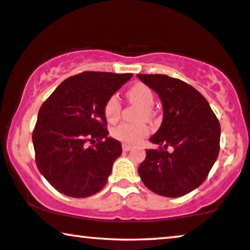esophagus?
I'll return each mask as SVG.
<instances>
[{"instance_id": "1", "label": "esophagus", "mask_w": 250, "mask_h": 250, "mask_svg": "<svg viewBox=\"0 0 250 250\" xmlns=\"http://www.w3.org/2000/svg\"><path fill=\"white\" fill-rule=\"evenodd\" d=\"M122 149H124V151H129V150H131L132 147L129 146V145L124 144V145H122Z\"/></svg>"}]
</instances>
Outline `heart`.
<instances>
[{"label":"heart","mask_w":250,"mask_h":250,"mask_svg":"<svg viewBox=\"0 0 250 250\" xmlns=\"http://www.w3.org/2000/svg\"><path fill=\"white\" fill-rule=\"evenodd\" d=\"M126 96L133 103L139 104L143 107L144 115L146 118H149L151 114L150 107L154 105V94H152L151 89L147 85L138 83L130 87L126 92ZM121 104L119 99L115 95L110 96L104 103L103 112L104 117L109 122H115L120 117ZM149 130L146 125H131V124H121L117 126H114L111 131L115 139L124 141L125 144L136 145L139 144L144 138H146Z\"/></svg>","instance_id":"obj_1"}]
</instances>
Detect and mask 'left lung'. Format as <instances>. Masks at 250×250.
<instances>
[{
	"label": "left lung",
	"instance_id": "left-lung-1",
	"mask_svg": "<svg viewBox=\"0 0 250 250\" xmlns=\"http://www.w3.org/2000/svg\"><path fill=\"white\" fill-rule=\"evenodd\" d=\"M162 101L163 121L150 143L168 152L146 149L138 167L143 183L156 194L178 197L206 181L220 149L221 128L204 96L191 85L162 74H138Z\"/></svg>",
	"mask_w": 250,
	"mask_h": 250
}]
</instances>
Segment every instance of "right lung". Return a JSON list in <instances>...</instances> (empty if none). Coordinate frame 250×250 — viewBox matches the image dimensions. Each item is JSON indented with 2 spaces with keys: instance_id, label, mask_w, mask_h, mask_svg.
<instances>
[{
  "instance_id": "add662e5",
  "label": "right lung",
  "mask_w": 250,
  "mask_h": 250,
  "mask_svg": "<svg viewBox=\"0 0 250 250\" xmlns=\"http://www.w3.org/2000/svg\"><path fill=\"white\" fill-rule=\"evenodd\" d=\"M131 77L102 72L70 76L40 107L32 135L37 167L62 194L87 197L105 185L122 147L107 136L104 103Z\"/></svg>"
}]
</instances>
